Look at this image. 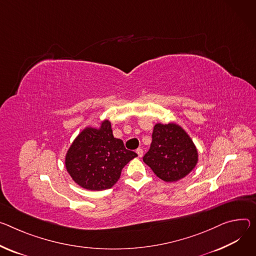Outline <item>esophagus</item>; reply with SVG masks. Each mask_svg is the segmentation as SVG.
Returning a JSON list of instances; mask_svg holds the SVG:
<instances>
[{"label": "esophagus", "instance_id": "34e87169", "mask_svg": "<svg viewBox=\"0 0 256 256\" xmlns=\"http://www.w3.org/2000/svg\"><path fill=\"white\" fill-rule=\"evenodd\" d=\"M136 154H138V157H142V156H143V154H144L143 149H142V148H138V149H136Z\"/></svg>", "mask_w": 256, "mask_h": 256}]
</instances>
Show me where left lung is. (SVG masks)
<instances>
[{"label": "left lung", "instance_id": "left-lung-1", "mask_svg": "<svg viewBox=\"0 0 256 256\" xmlns=\"http://www.w3.org/2000/svg\"><path fill=\"white\" fill-rule=\"evenodd\" d=\"M143 160L159 178L176 182L196 166L198 152L190 136L180 126L157 124L150 149Z\"/></svg>", "mask_w": 256, "mask_h": 256}]
</instances>
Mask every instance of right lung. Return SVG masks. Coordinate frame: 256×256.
<instances>
[{"label":"right lung","instance_id":"right-lung-1","mask_svg":"<svg viewBox=\"0 0 256 256\" xmlns=\"http://www.w3.org/2000/svg\"><path fill=\"white\" fill-rule=\"evenodd\" d=\"M136 156L113 136L110 122L104 120L99 128H86L78 136L66 154L65 166L80 187L101 191L110 189L124 166Z\"/></svg>","mask_w":256,"mask_h":256}]
</instances>
